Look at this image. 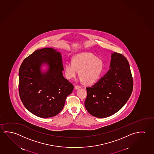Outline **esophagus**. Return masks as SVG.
Wrapping results in <instances>:
<instances>
[{
    "instance_id": "34e87169",
    "label": "esophagus",
    "mask_w": 154,
    "mask_h": 154,
    "mask_svg": "<svg viewBox=\"0 0 154 154\" xmlns=\"http://www.w3.org/2000/svg\"><path fill=\"white\" fill-rule=\"evenodd\" d=\"M81 88V86L79 85H76L75 86V88L76 89V90H77V89H79V88Z\"/></svg>"
}]
</instances>
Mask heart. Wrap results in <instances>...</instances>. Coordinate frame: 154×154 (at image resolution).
Listing matches in <instances>:
<instances>
[{"label": "heart", "mask_w": 154, "mask_h": 154, "mask_svg": "<svg viewBox=\"0 0 154 154\" xmlns=\"http://www.w3.org/2000/svg\"><path fill=\"white\" fill-rule=\"evenodd\" d=\"M104 70L101 60L91 53H83L76 55L72 61H68L64 66L66 78L71 79L78 75L86 84H92L100 78Z\"/></svg>", "instance_id": "obj_1"}]
</instances>
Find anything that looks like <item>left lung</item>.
Segmentation results:
<instances>
[{"label":"left lung","mask_w":154,"mask_h":154,"mask_svg":"<svg viewBox=\"0 0 154 154\" xmlns=\"http://www.w3.org/2000/svg\"><path fill=\"white\" fill-rule=\"evenodd\" d=\"M133 81L128 61L121 54L114 52L108 72L91 87L86 88L85 106L97 118H106L116 113L131 96Z\"/></svg>","instance_id":"8db88e82"}]
</instances>
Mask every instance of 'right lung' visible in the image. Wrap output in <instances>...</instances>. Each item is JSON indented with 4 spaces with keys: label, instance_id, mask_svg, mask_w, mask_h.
Instances as JSON below:
<instances>
[{
    "label": "right lung",
    "instance_id": "add662e5",
    "mask_svg": "<svg viewBox=\"0 0 154 154\" xmlns=\"http://www.w3.org/2000/svg\"><path fill=\"white\" fill-rule=\"evenodd\" d=\"M46 64L48 69L41 70ZM60 52L52 48L38 49L23 61L19 71V92L21 100L36 116H55L63 109L73 85L63 76Z\"/></svg>",
    "mask_w": 154,
    "mask_h": 154
}]
</instances>
